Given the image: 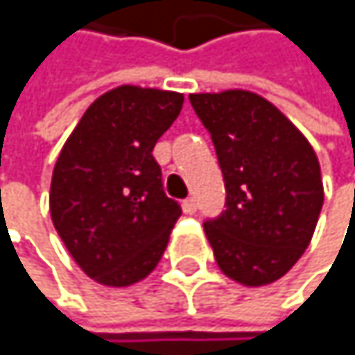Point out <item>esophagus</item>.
I'll use <instances>...</instances> for the list:
<instances>
[{"mask_svg": "<svg viewBox=\"0 0 355 355\" xmlns=\"http://www.w3.org/2000/svg\"><path fill=\"white\" fill-rule=\"evenodd\" d=\"M196 200L193 198H187V200H183V211L187 213V215H193L196 213Z\"/></svg>", "mask_w": 355, "mask_h": 355, "instance_id": "obj_1", "label": "esophagus"}]
</instances>
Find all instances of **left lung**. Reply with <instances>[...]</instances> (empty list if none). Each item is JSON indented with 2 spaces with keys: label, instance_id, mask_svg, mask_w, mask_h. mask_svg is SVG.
<instances>
[{
  "label": "left lung",
  "instance_id": "8db88e82",
  "mask_svg": "<svg viewBox=\"0 0 355 355\" xmlns=\"http://www.w3.org/2000/svg\"><path fill=\"white\" fill-rule=\"evenodd\" d=\"M225 181V211L204 223L217 266L247 288L275 283L309 247L324 204L318 155L275 104L253 91L191 93Z\"/></svg>",
  "mask_w": 355,
  "mask_h": 355
}]
</instances>
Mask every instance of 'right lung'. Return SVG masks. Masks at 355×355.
Here are the masks:
<instances>
[{
  "instance_id": "obj_1",
  "label": "right lung",
  "mask_w": 355,
  "mask_h": 355,
  "mask_svg": "<svg viewBox=\"0 0 355 355\" xmlns=\"http://www.w3.org/2000/svg\"><path fill=\"white\" fill-rule=\"evenodd\" d=\"M183 100L176 91L114 87L85 110L57 157L53 225L80 270L106 288L151 275L181 217L162 189L153 146Z\"/></svg>"
}]
</instances>
